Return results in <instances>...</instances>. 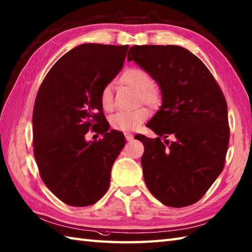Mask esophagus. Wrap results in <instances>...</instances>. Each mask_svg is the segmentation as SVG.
<instances>
[{"label":"esophagus","instance_id":"34e87169","mask_svg":"<svg viewBox=\"0 0 252 252\" xmlns=\"http://www.w3.org/2000/svg\"><path fill=\"white\" fill-rule=\"evenodd\" d=\"M126 141L130 142L133 140V135L130 134V133H126Z\"/></svg>","mask_w":252,"mask_h":252}]
</instances>
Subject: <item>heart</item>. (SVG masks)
Instances as JSON below:
<instances>
[{
    "label": "heart",
    "instance_id": "obj_1",
    "mask_svg": "<svg viewBox=\"0 0 252 252\" xmlns=\"http://www.w3.org/2000/svg\"><path fill=\"white\" fill-rule=\"evenodd\" d=\"M122 81L132 89L138 91L141 99L151 107H157L161 103V91L158 85L152 82V78L147 71L142 68L132 67L126 69L122 74ZM100 104L103 108L109 110L114 105L112 98V89L110 84H107L100 92ZM149 117V112L146 108H137L129 111H119L112 115L110 118L111 126L115 130L126 132L135 130L136 127L146 121Z\"/></svg>",
    "mask_w": 252,
    "mask_h": 252
}]
</instances>
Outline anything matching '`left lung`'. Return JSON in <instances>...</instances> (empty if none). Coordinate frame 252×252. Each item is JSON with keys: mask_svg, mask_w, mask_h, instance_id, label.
Wrapping results in <instances>:
<instances>
[{"mask_svg": "<svg viewBox=\"0 0 252 252\" xmlns=\"http://www.w3.org/2000/svg\"><path fill=\"white\" fill-rule=\"evenodd\" d=\"M127 61L147 71L162 95V105L146 125L158 137L135 135L144 144L147 189L168 207L190 206L201 199L225 163V97L205 63L184 47L134 45ZM169 135L174 141L166 140Z\"/></svg>", "mask_w": 252, "mask_h": 252, "instance_id": "1", "label": "left lung"}]
</instances>
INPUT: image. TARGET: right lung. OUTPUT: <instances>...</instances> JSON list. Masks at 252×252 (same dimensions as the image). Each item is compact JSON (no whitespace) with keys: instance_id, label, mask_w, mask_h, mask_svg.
<instances>
[{"instance_id":"1","label":"right lung","mask_w":252,"mask_h":252,"mask_svg":"<svg viewBox=\"0 0 252 252\" xmlns=\"http://www.w3.org/2000/svg\"><path fill=\"white\" fill-rule=\"evenodd\" d=\"M127 49L74 47L50 69L37 92L33 155L47 189L69 206H91L106 194L112 164L126 145L123 133L109 130L100 92L122 69ZM89 129L103 138L87 142Z\"/></svg>"}]
</instances>
